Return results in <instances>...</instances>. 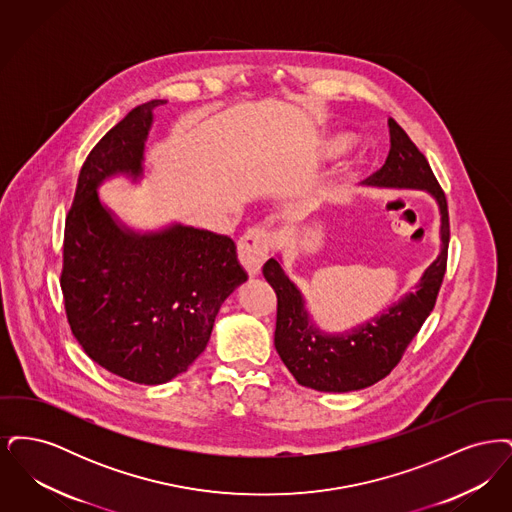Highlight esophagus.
Instances as JSON below:
<instances>
[{
  "mask_svg": "<svg viewBox=\"0 0 512 512\" xmlns=\"http://www.w3.org/2000/svg\"><path fill=\"white\" fill-rule=\"evenodd\" d=\"M268 249H270V234L261 226L247 230L240 238L238 259L251 278L261 272V267L267 259Z\"/></svg>",
  "mask_w": 512,
  "mask_h": 512,
  "instance_id": "34e87169",
  "label": "esophagus"
}]
</instances>
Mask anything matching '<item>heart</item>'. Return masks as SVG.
Listing matches in <instances>:
<instances>
[{
  "instance_id": "heart-1",
  "label": "heart",
  "mask_w": 512,
  "mask_h": 512,
  "mask_svg": "<svg viewBox=\"0 0 512 512\" xmlns=\"http://www.w3.org/2000/svg\"><path fill=\"white\" fill-rule=\"evenodd\" d=\"M349 146H351V138L345 136V134H338V136H332V138L326 140L324 153H326L328 157H336V155L343 153Z\"/></svg>"
}]
</instances>
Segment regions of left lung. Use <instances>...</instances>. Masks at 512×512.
Segmentation results:
<instances>
[{
  "instance_id": "8db88e82",
  "label": "left lung",
  "mask_w": 512,
  "mask_h": 512,
  "mask_svg": "<svg viewBox=\"0 0 512 512\" xmlns=\"http://www.w3.org/2000/svg\"><path fill=\"white\" fill-rule=\"evenodd\" d=\"M390 153L386 165L370 178L368 188L418 190L430 195L439 211L438 257L424 268L413 292L378 315L343 332H326L307 309L305 295L286 274L282 255L268 259L263 274L278 297L274 347L293 378L317 391H355L388 376L436 305L447 265L449 213L445 194L426 157L407 132L390 119Z\"/></svg>"
}]
</instances>
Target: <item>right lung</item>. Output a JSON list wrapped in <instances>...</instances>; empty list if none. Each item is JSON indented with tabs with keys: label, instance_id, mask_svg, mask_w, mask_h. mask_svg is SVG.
<instances>
[{
	"label": "right lung",
	"instance_id": "1",
	"mask_svg": "<svg viewBox=\"0 0 512 512\" xmlns=\"http://www.w3.org/2000/svg\"><path fill=\"white\" fill-rule=\"evenodd\" d=\"M134 107L94 147L65 222L61 290L74 338L124 380L171 382L203 353L220 305L245 280L236 245L182 222L134 228L101 199L115 178H146L153 111Z\"/></svg>",
	"mask_w": 512,
	"mask_h": 512
}]
</instances>
